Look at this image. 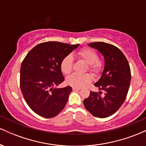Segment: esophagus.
<instances>
[{"label":"esophagus","instance_id":"34e87169","mask_svg":"<svg viewBox=\"0 0 146 146\" xmlns=\"http://www.w3.org/2000/svg\"><path fill=\"white\" fill-rule=\"evenodd\" d=\"M73 90H74V91H78V90H80V88H75V87H73Z\"/></svg>","mask_w":146,"mask_h":146}]
</instances>
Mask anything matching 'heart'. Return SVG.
<instances>
[{"instance_id": "b5f03b06", "label": "heart", "mask_w": 146, "mask_h": 146, "mask_svg": "<svg viewBox=\"0 0 146 146\" xmlns=\"http://www.w3.org/2000/svg\"><path fill=\"white\" fill-rule=\"evenodd\" d=\"M76 56L83 60L88 64V70L95 76L100 75L103 71V64L99 60L97 52L90 48H83L77 52ZM73 59L71 55L63 58L60 64L61 71L64 74H69L73 69ZM93 78L89 73L78 74L73 73L66 78V83L75 88H82L92 82Z\"/></svg>"}]
</instances>
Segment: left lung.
<instances>
[{
	"label": "left lung",
	"instance_id": "1",
	"mask_svg": "<svg viewBox=\"0 0 146 146\" xmlns=\"http://www.w3.org/2000/svg\"><path fill=\"white\" fill-rule=\"evenodd\" d=\"M104 57L105 66L101 78L95 86L100 91L90 92L83 103L93 116L105 118L116 113L124 102L128 94L131 73L128 60L119 48L103 42L88 44ZM102 90L105 92L102 95Z\"/></svg>",
	"mask_w": 146,
	"mask_h": 146
}]
</instances>
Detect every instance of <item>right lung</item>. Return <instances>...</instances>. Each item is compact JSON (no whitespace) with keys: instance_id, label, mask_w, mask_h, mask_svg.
<instances>
[{"instance_id":"add662e5","label":"right lung","mask_w":146,"mask_h":146,"mask_svg":"<svg viewBox=\"0 0 146 146\" xmlns=\"http://www.w3.org/2000/svg\"><path fill=\"white\" fill-rule=\"evenodd\" d=\"M79 46L59 42L36 45L22 62L20 86L27 104L34 113L45 118L58 115L66 106L72 88H56L64 80L60 64Z\"/></svg>"}]
</instances>
